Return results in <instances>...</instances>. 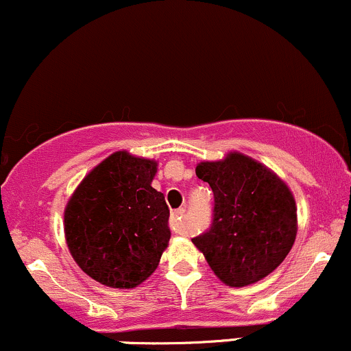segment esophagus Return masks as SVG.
<instances>
[{"mask_svg":"<svg viewBox=\"0 0 351 351\" xmlns=\"http://www.w3.org/2000/svg\"><path fill=\"white\" fill-rule=\"evenodd\" d=\"M184 214H186V209H177L171 214V229L176 234H180V232H182Z\"/></svg>","mask_w":351,"mask_h":351,"instance_id":"obj_1","label":"esophagus"}]
</instances>
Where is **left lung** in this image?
Returning <instances> with one entry per match:
<instances>
[{"label": "left lung", "mask_w": 351, "mask_h": 351, "mask_svg": "<svg viewBox=\"0 0 351 351\" xmlns=\"http://www.w3.org/2000/svg\"><path fill=\"white\" fill-rule=\"evenodd\" d=\"M195 174L214 192L210 228L192 239L210 269L236 288L273 273L296 237V204L288 186L237 152L201 162Z\"/></svg>", "instance_id": "1"}]
</instances>
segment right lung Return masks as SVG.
Masks as SVG:
<instances>
[{"instance_id":"right-lung-1","label":"right lung","mask_w":351,"mask_h":351,"mask_svg":"<svg viewBox=\"0 0 351 351\" xmlns=\"http://www.w3.org/2000/svg\"><path fill=\"white\" fill-rule=\"evenodd\" d=\"M157 162L115 152L82 180L65 209L69 250L95 281L135 288L156 271L171 239Z\"/></svg>"}]
</instances>
